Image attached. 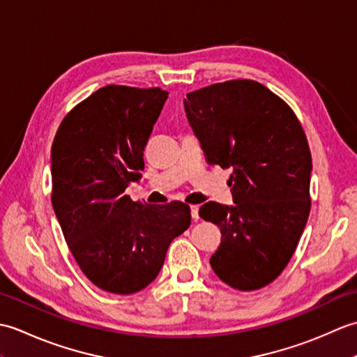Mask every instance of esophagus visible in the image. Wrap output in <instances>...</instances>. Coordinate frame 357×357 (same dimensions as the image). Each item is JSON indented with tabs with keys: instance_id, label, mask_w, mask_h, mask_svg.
<instances>
[{
	"instance_id": "esophagus-1",
	"label": "esophagus",
	"mask_w": 357,
	"mask_h": 357,
	"mask_svg": "<svg viewBox=\"0 0 357 357\" xmlns=\"http://www.w3.org/2000/svg\"><path fill=\"white\" fill-rule=\"evenodd\" d=\"M190 213H192L193 221H198V219H199V207L198 206H192L190 207Z\"/></svg>"
}]
</instances>
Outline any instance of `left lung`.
Masks as SVG:
<instances>
[{"mask_svg":"<svg viewBox=\"0 0 357 357\" xmlns=\"http://www.w3.org/2000/svg\"><path fill=\"white\" fill-rule=\"evenodd\" d=\"M184 109L208 164L233 170V206L199 208L222 233L211 268L241 291L268 285L291 259L310 215L305 133L279 96L250 79L187 93Z\"/></svg>","mask_w":357,"mask_h":357,"instance_id":"left-lung-1","label":"left lung"}]
</instances>
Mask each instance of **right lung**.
I'll return each mask as SVG.
<instances>
[{"label": "right lung", "mask_w": 357, "mask_h": 357, "mask_svg": "<svg viewBox=\"0 0 357 357\" xmlns=\"http://www.w3.org/2000/svg\"><path fill=\"white\" fill-rule=\"evenodd\" d=\"M169 92L105 86L78 104L52 146V206L75 261L104 291H141L192 221L184 202H133L144 147Z\"/></svg>", "instance_id": "1"}]
</instances>
